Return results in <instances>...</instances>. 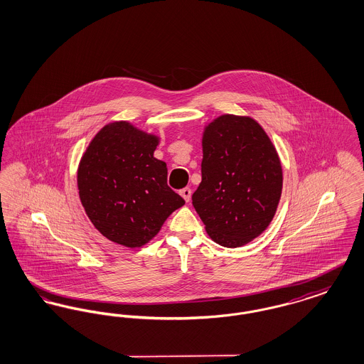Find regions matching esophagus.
Wrapping results in <instances>:
<instances>
[{
  "label": "esophagus",
  "mask_w": 364,
  "mask_h": 364,
  "mask_svg": "<svg viewBox=\"0 0 364 364\" xmlns=\"http://www.w3.org/2000/svg\"><path fill=\"white\" fill-rule=\"evenodd\" d=\"M191 188H188V187H186V188H183V190L180 191V195L184 198V200L186 202H190L191 200Z\"/></svg>",
  "instance_id": "34e87169"
}]
</instances>
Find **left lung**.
I'll use <instances>...</instances> for the list:
<instances>
[{"instance_id":"8db88e82","label":"left lung","mask_w":364,"mask_h":364,"mask_svg":"<svg viewBox=\"0 0 364 364\" xmlns=\"http://www.w3.org/2000/svg\"><path fill=\"white\" fill-rule=\"evenodd\" d=\"M202 150V181L192 205L213 242L242 247L276 215L282 192L277 150L259 122L236 114L205 125Z\"/></svg>"}]
</instances>
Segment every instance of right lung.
Wrapping results in <instances>:
<instances>
[{"instance_id":"right-lung-1","label":"right lung","mask_w":364,"mask_h":364,"mask_svg":"<svg viewBox=\"0 0 364 364\" xmlns=\"http://www.w3.org/2000/svg\"><path fill=\"white\" fill-rule=\"evenodd\" d=\"M161 138L129 122L104 125L77 168L87 217L110 242L138 248L186 202L166 183V164L154 156Z\"/></svg>"}]
</instances>
